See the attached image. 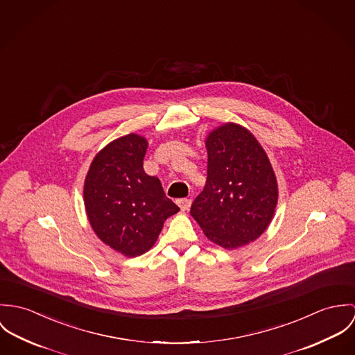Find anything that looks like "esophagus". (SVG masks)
Instances as JSON below:
<instances>
[{
    "mask_svg": "<svg viewBox=\"0 0 355 355\" xmlns=\"http://www.w3.org/2000/svg\"><path fill=\"white\" fill-rule=\"evenodd\" d=\"M177 204H178V207L181 208V211H188L189 207H191V204H192V201H191L189 198H180V200L177 201Z\"/></svg>",
    "mask_w": 355,
    "mask_h": 355,
    "instance_id": "34e87169",
    "label": "esophagus"
}]
</instances>
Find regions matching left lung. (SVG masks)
I'll list each match as a JSON object with an SVG mask.
<instances>
[{"instance_id": "8db88e82", "label": "left lung", "mask_w": 355, "mask_h": 355, "mask_svg": "<svg viewBox=\"0 0 355 355\" xmlns=\"http://www.w3.org/2000/svg\"><path fill=\"white\" fill-rule=\"evenodd\" d=\"M207 182L191 207L205 236L236 249L261 236L275 215L277 181L267 153L254 135L226 122L205 137Z\"/></svg>"}]
</instances>
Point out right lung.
<instances>
[{
  "label": "right lung",
  "mask_w": 355,
  "mask_h": 355,
  "mask_svg": "<svg viewBox=\"0 0 355 355\" xmlns=\"http://www.w3.org/2000/svg\"><path fill=\"white\" fill-rule=\"evenodd\" d=\"M148 141L129 133L105 146L84 180V207L96 236L125 257L148 252L180 208L143 168Z\"/></svg>",
  "instance_id": "add662e5"
}]
</instances>
